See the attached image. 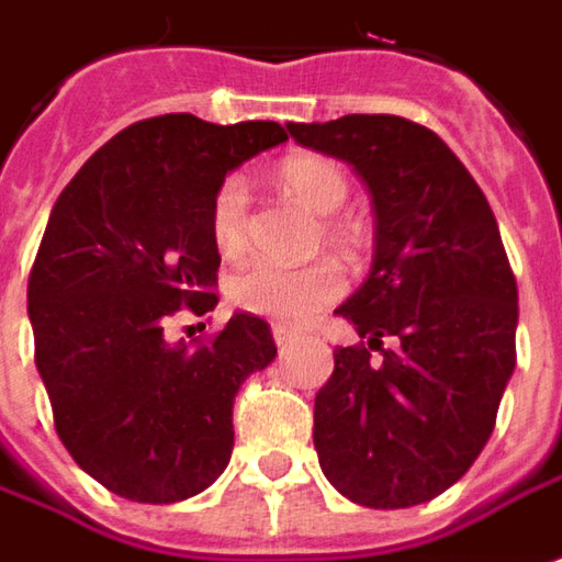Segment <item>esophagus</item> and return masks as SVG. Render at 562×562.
I'll return each mask as SVG.
<instances>
[{"label": "esophagus", "mask_w": 562, "mask_h": 562, "mask_svg": "<svg viewBox=\"0 0 562 562\" xmlns=\"http://www.w3.org/2000/svg\"><path fill=\"white\" fill-rule=\"evenodd\" d=\"M273 340H277V347L280 349H289L297 340V335H294L289 325H273Z\"/></svg>", "instance_id": "34e87169"}]
</instances>
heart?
<instances>
[{
	"instance_id": "1",
	"label": "heart",
	"mask_w": 562,
	"mask_h": 562,
	"mask_svg": "<svg viewBox=\"0 0 562 562\" xmlns=\"http://www.w3.org/2000/svg\"><path fill=\"white\" fill-rule=\"evenodd\" d=\"M277 182L285 194L304 203L310 213L322 215V240L335 249H356L362 227L337 210L349 198L347 172L335 160L319 155H294L280 164ZM213 243L225 258H237L249 243V186L240 172L227 176L218 186L210 210ZM344 292V277L331 261H316L307 268H280L255 261L231 282V297L249 313L270 319L304 322L316 310L328 307Z\"/></svg>"
}]
</instances>
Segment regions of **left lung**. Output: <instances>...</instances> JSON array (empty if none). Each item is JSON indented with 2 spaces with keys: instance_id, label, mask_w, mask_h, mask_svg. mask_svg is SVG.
Wrapping results in <instances>:
<instances>
[{
  "instance_id": "1",
  "label": "left lung",
  "mask_w": 562,
  "mask_h": 562,
  "mask_svg": "<svg viewBox=\"0 0 562 562\" xmlns=\"http://www.w3.org/2000/svg\"><path fill=\"white\" fill-rule=\"evenodd\" d=\"M285 127L347 160L374 210L371 273L335 313L384 362L335 349L313 411L322 472L368 508L423 505L472 469L517 362V282L496 215L445 139L407 117Z\"/></svg>"
}]
</instances>
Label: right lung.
Returning a JSON list of instances; mask_svg holds the SVG:
<instances>
[{
	"label": "right lung",
	"mask_w": 562,
	"mask_h": 562,
	"mask_svg": "<svg viewBox=\"0 0 562 562\" xmlns=\"http://www.w3.org/2000/svg\"><path fill=\"white\" fill-rule=\"evenodd\" d=\"M285 139L277 121L148 117L112 136L50 210L26 289L35 368L63 447L124 499H191L231 462L234 398L277 359L270 325L237 310L198 349L164 325L218 304L215 191Z\"/></svg>",
	"instance_id": "obj_1"
}]
</instances>
